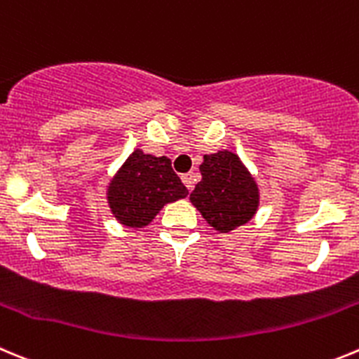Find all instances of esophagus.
<instances>
[{"mask_svg": "<svg viewBox=\"0 0 359 359\" xmlns=\"http://www.w3.org/2000/svg\"><path fill=\"white\" fill-rule=\"evenodd\" d=\"M180 179H182V182H184V186L187 187V189H193V187H195V182H196V173H193V172H189V173H184L182 177H180Z\"/></svg>", "mask_w": 359, "mask_h": 359, "instance_id": "34e87169", "label": "esophagus"}]
</instances>
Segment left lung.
Instances as JSON below:
<instances>
[{
  "mask_svg": "<svg viewBox=\"0 0 359 359\" xmlns=\"http://www.w3.org/2000/svg\"><path fill=\"white\" fill-rule=\"evenodd\" d=\"M200 173L202 180L189 200L216 232L229 233L255 217L260 187L236 152L217 150L203 156Z\"/></svg>",
  "mask_w": 359,
  "mask_h": 359,
  "instance_id": "8db88e82",
  "label": "left lung"
}]
</instances>
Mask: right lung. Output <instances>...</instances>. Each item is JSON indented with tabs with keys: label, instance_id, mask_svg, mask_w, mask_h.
Segmentation results:
<instances>
[{
	"label": "right lung",
	"instance_id": "right-lung-1",
	"mask_svg": "<svg viewBox=\"0 0 359 359\" xmlns=\"http://www.w3.org/2000/svg\"><path fill=\"white\" fill-rule=\"evenodd\" d=\"M187 189L172 170L168 157L136 149L106 186V200L122 226L145 229L166 203L186 198Z\"/></svg>",
	"mask_w": 359,
	"mask_h": 359
}]
</instances>
